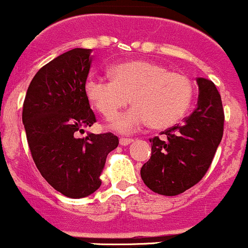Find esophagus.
Masks as SVG:
<instances>
[{
    "instance_id": "obj_1",
    "label": "esophagus",
    "mask_w": 248,
    "mask_h": 248,
    "mask_svg": "<svg viewBox=\"0 0 248 248\" xmlns=\"http://www.w3.org/2000/svg\"><path fill=\"white\" fill-rule=\"evenodd\" d=\"M132 141H133V139L132 138H124V137H122V138H120V144H121V145H128V144H131Z\"/></svg>"
}]
</instances>
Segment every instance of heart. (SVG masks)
Returning a JSON list of instances; mask_svg holds the SVG:
<instances>
[{
	"mask_svg": "<svg viewBox=\"0 0 248 248\" xmlns=\"http://www.w3.org/2000/svg\"><path fill=\"white\" fill-rule=\"evenodd\" d=\"M109 73L111 78H87L85 94L107 120L114 119L131 97L134 107L112 122V127L122 133H131L146 122L153 128L170 127L184 116L193 103L194 85L190 78L160 64L129 60L111 66Z\"/></svg>",
	"mask_w": 248,
	"mask_h": 248,
	"instance_id": "obj_1",
	"label": "heart"
}]
</instances>
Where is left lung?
I'll use <instances>...</instances> for the list:
<instances>
[{"label":"left lung","mask_w":248,"mask_h":248,"mask_svg":"<svg viewBox=\"0 0 248 248\" xmlns=\"http://www.w3.org/2000/svg\"><path fill=\"white\" fill-rule=\"evenodd\" d=\"M198 107L182 124L149 139L151 157L140 175L150 190L175 196L198 184L207 173L224 131V110L215 83L198 78Z\"/></svg>","instance_id":"left-lung-1"}]
</instances>
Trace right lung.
I'll return each mask as SVG.
<instances>
[{
	"label": "right lung",
	"mask_w": 248,
	"mask_h": 248,
	"mask_svg": "<svg viewBox=\"0 0 248 248\" xmlns=\"http://www.w3.org/2000/svg\"><path fill=\"white\" fill-rule=\"evenodd\" d=\"M91 52L74 48L42 66L23 104V124L36 167L48 184L71 199L99 189L108 154L119 145L111 132L78 137L97 122L85 94Z\"/></svg>",
	"instance_id": "obj_1"
}]
</instances>
